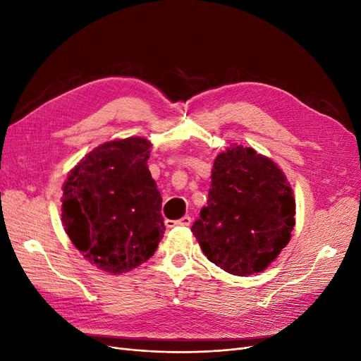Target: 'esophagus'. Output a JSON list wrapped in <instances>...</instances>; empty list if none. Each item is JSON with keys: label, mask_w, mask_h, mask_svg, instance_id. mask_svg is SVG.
Returning a JSON list of instances; mask_svg holds the SVG:
<instances>
[{"label": "esophagus", "mask_w": 361, "mask_h": 361, "mask_svg": "<svg viewBox=\"0 0 361 361\" xmlns=\"http://www.w3.org/2000/svg\"><path fill=\"white\" fill-rule=\"evenodd\" d=\"M165 224H166V227H176V226H184V227H187V226L192 224V218H190L189 215H184L183 218L177 219V221H172V219H166Z\"/></svg>", "instance_id": "obj_1"}]
</instances>
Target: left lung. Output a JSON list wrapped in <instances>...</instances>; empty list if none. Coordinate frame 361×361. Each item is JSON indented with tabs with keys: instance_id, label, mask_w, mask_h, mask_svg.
Returning a JSON list of instances; mask_svg holds the SVG:
<instances>
[{
	"instance_id": "left-lung-1",
	"label": "left lung",
	"mask_w": 361,
	"mask_h": 361,
	"mask_svg": "<svg viewBox=\"0 0 361 361\" xmlns=\"http://www.w3.org/2000/svg\"><path fill=\"white\" fill-rule=\"evenodd\" d=\"M211 178L208 205L192 227L203 254L234 276L265 270L295 226L285 174L254 149L234 146L216 156Z\"/></svg>"
}]
</instances>
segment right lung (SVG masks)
Returning a JSON list of instances; mask_svg holds the SVG:
<instances>
[{"instance_id": "right-lung-1", "label": "right lung", "mask_w": 361, "mask_h": 361, "mask_svg": "<svg viewBox=\"0 0 361 361\" xmlns=\"http://www.w3.org/2000/svg\"><path fill=\"white\" fill-rule=\"evenodd\" d=\"M150 147L142 137L107 142L90 152L63 185L65 231L106 273L138 267L164 238L162 197L147 166Z\"/></svg>"}]
</instances>
